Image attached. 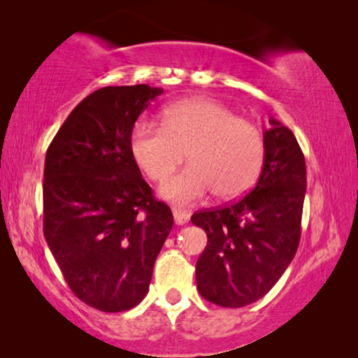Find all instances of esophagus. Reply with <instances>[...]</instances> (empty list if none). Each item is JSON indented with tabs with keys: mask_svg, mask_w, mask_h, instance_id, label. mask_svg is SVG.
Listing matches in <instances>:
<instances>
[{
	"mask_svg": "<svg viewBox=\"0 0 358 358\" xmlns=\"http://www.w3.org/2000/svg\"><path fill=\"white\" fill-rule=\"evenodd\" d=\"M173 215H174V222H176V224H185V223L189 222V213H187V212H182V210L174 208Z\"/></svg>",
	"mask_w": 358,
	"mask_h": 358,
	"instance_id": "obj_1",
	"label": "esophagus"
}]
</instances>
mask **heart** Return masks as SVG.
Segmentation results:
<instances>
[{"label": "heart", "mask_w": 358, "mask_h": 358, "mask_svg": "<svg viewBox=\"0 0 358 358\" xmlns=\"http://www.w3.org/2000/svg\"><path fill=\"white\" fill-rule=\"evenodd\" d=\"M131 155L151 180H164L182 163L190 164L161 185V197L194 203L212 192L233 199L252 187L261 174L266 143L261 130L222 102L192 97L169 104L163 125L141 120L131 131Z\"/></svg>", "instance_id": "1"}]
</instances>
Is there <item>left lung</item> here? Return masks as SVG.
I'll list each match as a JSON object with an SVG mask.
<instances>
[{
	"label": "left lung",
	"mask_w": 358,
	"mask_h": 358,
	"mask_svg": "<svg viewBox=\"0 0 358 358\" xmlns=\"http://www.w3.org/2000/svg\"><path fill=\"white\" fill-rule=\"evenodd\" d=\"M256 187L236 202L195 212L207 233L195 277L205 300L241 308L262 298L290 266L300 244L306 192L305 156L290 129L271 119Z\"/></svg>",
	"instance_id": "8db88e82"
}]
</instances>
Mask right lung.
Wrapping results in <instances>:
<instances>
[{"label":"right lung","mask_w":358,"mask_h":358,"mask_svg":"<svg viewBox=\"0 0 358 358\" xmlns=\"http://www.w3.org/2000/svg\"><path fill=\"white\" fill-rule=\"evenodd\" d=\"M161 92L101 87L71 110L45 155L43 236L71 292L99 311L143 300L174 223L130 148L136 119Z\"/></svg>","instance_id":"obj_1"}]
</instances>
